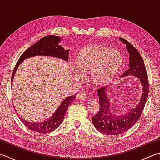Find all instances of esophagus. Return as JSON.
<instances>
[{"label":"esophagus","instance_id":"1","mask_svg":"<svg viewBox=\"0 0 160 160\" xmlns=\"http://www.w3.org/2000/svg\"><path fill=\"white\" fill-rule=\"evenodd\" d=\"M77 98L79 99H87V93L86 92L81 91L79 93H78L77 95Z\"/></svg>","mask_w":160,"mask_h":160}]
</instances>
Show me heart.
Masks as SVG:
<instances>
[{
    "instance_id": "b5f03b06",
    "label": "heart",
    "mask_w": 160,
    "mask_h": 160,
    "mask_svg": "<svg viewBox=\"0 0 160 160\" xmlns=\"http://www.w3.org/2000/svg\"><path fill=\"white\" fill-rule=\"evenodd\" d=\"M75 73L90 74V81L96 86L108 85L115 79L123 65L122 54L117 49H110L102 45L83 47L75 57Z\"/></svg>"
}]
</instances>
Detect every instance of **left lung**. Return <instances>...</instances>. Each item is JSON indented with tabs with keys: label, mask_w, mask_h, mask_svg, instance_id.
Here are the masks:
<instances>
[{
	"label": "left lung",
	"mask_w": 160,
	"mask_h": 160,
	"mask_svg": "<svg viewBox=\"0 0 160 160\" xmlns=\"http://www.w3.org/2000/svg\"><path fill=\"white\" fill-rule=\"evenodd\" d=\"M119 40L126 44L129 53V68L121 77L132 75L138 77L142 87V94L139 103L134 109L128 111L123 115H116L111 111V104L107 95V87H102L98 90L99 109L98 112L92 116V122L99 132L107 135L122 134L130 129L137 122L143 112L149 92L147 71L142 57L136 48L128 41L121 38H119Z\"/></svg>",
	"instance_id": "8db88e82"
}]
</instances>
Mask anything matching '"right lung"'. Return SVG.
<instances>
[{"mask_svg":"<svg viewBox=\"0 0 160 160\" xmlns=\"http://www.w3.org/2000/svg\"><path fill=\"white\" fill-rule=\"evenodd\" d=\"M61 38L58 36L47 35L40 39L35 44L27 49L20 56L17 63L15 65L12 74L11 83H12L15 72H16L19 65L24 60L31 58V57L36 56H52L65 60V61H68V54L70 50H65L64 48L60 46L58 44L61 42ZM75 98H76V94L66 98L57 108L56 112L49 119L44 122H31L26 121L21 117H19V119L22 120V122L26 125V128H28L32 132H36L40 134L49 133V132L55 130L61 124L64 119L66 111L72 102H74Z\"/></svg>","mask_w":160,"mask_h":160,"instance_id":"add662e5","label":"right lung"}]
</instances>
